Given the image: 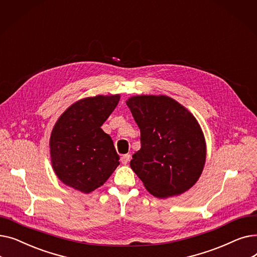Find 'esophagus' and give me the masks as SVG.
I'll return each instance as SVG.
<instances>
[{
  "instance_id": "34e87169",
  "label": "esophagus",
  "mask_w": 257,
  "mask_h": 257,
  "mask_svg": "<svg viewBox=\"0 0 257 257\" xmlns=\"http://www.w3.org/2000/svg\"><path fill=\"white\" fill-rule=\"evenodd\" d=\"M120 161H121V164H123V165H127L130 161V155L129 154L123 155L120 157Z\"/></svg>"
}]
</instances>
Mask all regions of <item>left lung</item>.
I'll return each mask as SVG.
<instances>
[{
  "label": "left lung",
  "mask_w": 257,
  "mask_h": 257,
  "mask_svg": "<svg viewBox=\"0 0 257 257\" xmlns=\"http://www.w3.org/2000/svg\"><path fill=\"white\" fill-rule=\"evenodd\" d=\"M126 104L141 130V150L130 167L156 198L179 196L193 187L206 161L204 133L195 115L165 94H138Z\"/></svg>",
  "instance_id": "left-lung-1"
}]
</instances>
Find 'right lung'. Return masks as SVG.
I'll use <instances>...</instances> for the list:
<instances>
[{"label":"right lung","mask_w":257,"mask_h":257,"mask_svg":"<svg viewBox=\"0 0 257 257\" xmlns=\"http://www.w3.org/2000/svg\"><path fill=\"white\" fill-rule=\"evenodd\" d=\"M120 96L98 94L76 101L58 117L50 137L52 168L66 186L89 194L119 165L111 138L101 126Z\"/></svg>","instance_id":"obj_1"}]
</instances>
